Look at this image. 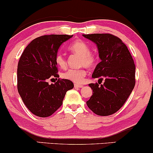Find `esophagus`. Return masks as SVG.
Masks as SVG:
<instances>
[{
	"label": "esophagus",
	"instance_id": "1",
	"mask_svg": "<svg viewBox=\"0 0 153 153\" xmlns=\"http://www.w3.org/2000/svg\"><path fill=\"white\" fill-rule=\"evenodd\" d=\"M74 86L75 88H81L83 87V85H81V84H75Z\"/></svg>",
	"mask_w": 153,
	"mask_h": 153
}]
</instances>
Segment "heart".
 Returning a JSON list of instances; mask_svg holds the SVG:
<instances>
[{
	"mask_svg": "<svg viewBox=\"0 0 153 153\" xmlns=\"http://www.w3.org/2000/svg\"><path fill=\"white\" fill-rule=\"evenodd\" d=\"M69 49L73 53L80 56V65H84L87 68H91V67L94 66L96 63L97 57L95 54L90 52V47L82 40H75L70 45ZM55 62L57 65L61 68H65L67 65L66 59L64 56L61 54H57L56 55ZM85 75H86V72L83 68L70 69L65 73H63L62 77L65 79L71 80L76 83H81L83 81Z\"/></svg>",
	"mask_w": 153,
	"mask_h": 153,
	"instance_id": "b5f03b06",
	"label": "heart"
}]
</instances>
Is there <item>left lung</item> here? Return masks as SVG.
<instances>
[{
  "mask_svg": "<svg viewBox=\"0 0 153 153\" xmlns=\"http://www.w3.org/2000/svg\"><path fill=\"white\" fill-rule=\"evenodd\" d=\"M95 43L101 62L92 74L104 82L88 84L93 95L87 106L96 114H113L126 102L135 85V65L127 47L120 39L110 34H82Z\"/></svg>",
  "mask_w": 153,
  "mask_h": 153,
  "instance_id": "obj_1",
  "label": "left lung"
}]
</instances>
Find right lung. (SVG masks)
<instances>
[{
    "instance_id": "1",
    "label": "right lung",
    "mask_w": 153,
    "mask_h": 153,
    "mask_svg": "<svg viewBox=\"0 0 153 153\" xmlns=\"http://www.w3.org/2000/svg\"><path fill=\"white\" fill-rule=\"evenodd\" d=\"M73 35L51 34L34 39L21 56L17 69V87L23 102L32 114L50 117L62 106L68 91L74 87L67 79L49 84L59 78L55 57L59 47Z\"/></svg>"
}]
</instances>
